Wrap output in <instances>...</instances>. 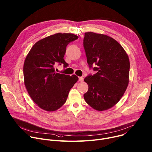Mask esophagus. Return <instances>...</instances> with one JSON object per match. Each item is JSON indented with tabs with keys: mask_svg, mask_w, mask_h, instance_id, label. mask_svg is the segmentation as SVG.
<instances>
[{
	"mask_svg": "<svg viewBox=\"0 0 152 152\" xmlns=\"http://www.w3.org/2000/svg\"><path fill=\"white\" fill-rule=\"evenodd\" d=\"M83 80H84V78L83 77H79V81H80L82 82V81H83Z\"/></svg>",
	"mask_w": 152,
	"mask_h": 152,
	"instance_id": "1",
	"label": "esophagus"
}]
</instances>
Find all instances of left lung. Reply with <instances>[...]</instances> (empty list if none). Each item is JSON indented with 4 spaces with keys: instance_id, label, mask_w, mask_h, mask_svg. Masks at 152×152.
I'll return each mask as SVG.
<instances>
[{
    "instance_id": "1",
    "label": "left lung",
    "mask_w": 152,
    "mask_h": 152,
    "mask_svg": "<svg viewBox=\"0 0 152 152\" xmlns=\"http://www.w3.org/2000/svg\"><path fill=\"white\" fill-rule=\"evenodd\" d=\"M83 46L89 67L96 64L93 69L97 71L84 80L89 87L84 98L96 110H107L119 102L129 85V57L118 42L102 34L85 32Z\"/></svg>"
}]
</instances>
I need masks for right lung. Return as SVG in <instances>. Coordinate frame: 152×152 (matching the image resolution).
Segmentation results:
<instances>
[{
	"mask_svg": "<svg viewBox=\"0 0 152 152\" xmlns=\"http://www.w3.org/2000/svg\"><path fill=\"white\" fill-rule=\"evenodd\" d=\"M78 37L71 33H57L33 45L23 64L24 83L32 101L41 109L53 112L66 102L69 91L78 81L72 76L56 73L55 65L68 66L63 57L67 45Z\"/></svg>",
	"mask_w": 152,
	"mask_h": 152,
	"instance_id": "obj_1",
	"label": "right lung"
}]
</instances>
